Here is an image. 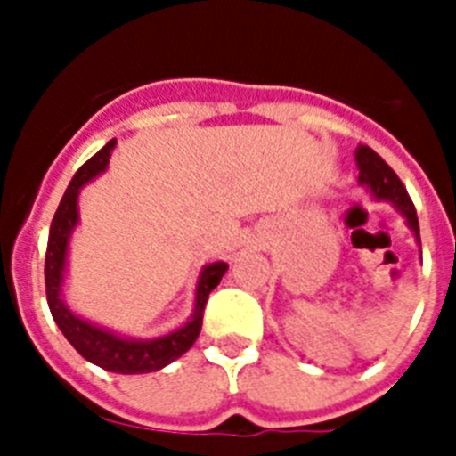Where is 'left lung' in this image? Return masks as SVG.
<instances>
[{
	"label": "left lung",
	"instance_id": "8db88e82",
	"mask_svg": "<svg viewBox=\"0 0 456 456\" xmlns=\"http://www.w3.org/2000/svg\"><path fill=\"white\" fill-rule=\"evenodd\" d=\"M356 164H358V183L370 189L377 200H388L395 205V209L400 212L406 219L416 240L420 241V225H418V215L416 208L411 203L406 187L402 184V180L397 178V173L388 167V164L368 146L356 148Z\"/></svg>",
	"mask_w": 456,
	"mask_h": 456
}]
</instances>
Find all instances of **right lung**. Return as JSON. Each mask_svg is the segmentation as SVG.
Listing matches in <instances>:
<instances>
[{"mask_svg": "<svg viewBox=\"0 0 456 456\" xmlns=\"http://www.w3.org/2000/svg\"><path fill=\"white\" fill-rule=\"evenodd\" d=\"M116 146V139H111L107 146L88 159L75 178L68 184L63 193L61 203L56 208V215L50 225V240H47L45 253V292L47 305L54 317L56 326L61 329L66 340L72 347L77 349L86 361L95 363L98 368L109 370V372L118 374H146L155 370L167 368L175 358L189 352L203 326V310L208 304L209 292L221 283L228 265L216 260V263L205 265L199 276L196 285V304H193V315L189 322L175 331L167 333L162 338H152V340H134V338H123L114 331H107L102 326H95L91 322L82 320L75 315L66 305L61 297L63 289V273H66V256H68V241H70L72 231L79 221L77 199L79 189L86 183H91L95 175L107 168L109 157Z\"/></svg>", "mask_w": 456, "mask_h": 456, "instance_id": "1", "label": "right lung"}]
</instances>
